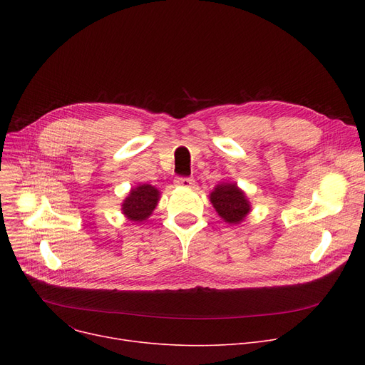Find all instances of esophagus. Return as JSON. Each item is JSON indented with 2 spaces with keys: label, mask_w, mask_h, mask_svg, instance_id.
I'll return each instance as SVG.
<instances>
[{
  "label": "esophagus",
  "mask_w": 365,
  "mask_h": 365,
  "mask_svg": "<svg viewBox=\"0 0 365 365\" xmlns=\"http://www.w3.org/2000/svg\"><path fill=\"white\" fill-rule=\"evenodd\" d=\"M175 183L178 186H182V187H192L194 186V179H190V178H178L175 180Z\"/></svg>",
  "instance_id": "34e87169"
}]
</instances>
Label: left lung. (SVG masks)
I'll list each match as a JSON object with an SVG mask.
<instances>
[{
    "mask_svg": "<svg viewBox=\"0 0 365 365\" xmlns=\"http://www.w3.org/2000/svg\"><path fill=\"white\" fill-rule=\"evenodd\" d=\"M210 201L217 215L229 225L241 223L252 210L250 202L237 183H219L210 194Z\"/></svg>",
    "mask_w": 365,
    "mask_h": 365,
    "instance_id": "8db88e82",
    "label": "left lung"
}]
</instances>
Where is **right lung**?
Here are the masks:
<instances>
[{"label":"right lung","instance_id":"add662e5","mask_svg":"<svg viewBox=\"0 0 365 365\" xmlns=\"http://www.w3.org/2000/svg\"><path fill=\"white\" fill-rule=\"evenodd\" d=\"M160 201V190L148 183L139 185L130 190L128 197L124 200L121 210L123 215L131 222L146 220Z\"/></svg>","mask_w":365,"mask_h":365}]
</instances>
